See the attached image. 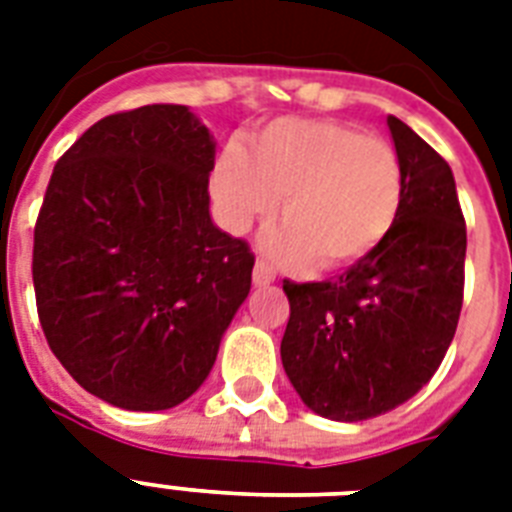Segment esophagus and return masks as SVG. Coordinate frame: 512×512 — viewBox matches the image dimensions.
Returning a JSON list of instances; mask_svg holds the SVG:
<instances>
[{"label": "esophagus", "mask_w": 512, "mask_h": 512, "mask_svg": "<svg viewBox=\"0 0 512 512\" xmlns=\"http://www.w3.org/2000/svg\"><path fill=\"white\" fill-rule=\"evenodd\" d=\"M252 281H255V287H268L276 281V271H273L271 265L265 263V260H257L255 273H252Z\"/></svg>", "instance_id": "esophagus-1"}]
</instances>
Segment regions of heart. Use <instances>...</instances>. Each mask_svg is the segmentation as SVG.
<instances>
[{
  "label": "heart",
  "instance_id": "obj_1",
  "mask_svg": "<svg viewBox=\"0 0 512 512\" xmlns=\"http://www.w3.org/2000/svg\"><path fill=\"white\" fill-rule=\"evenodd\" d=\"M212 191L225 220L244 231L281 199V231L265 239L287 265L340 271L364 260L396 225L404 172L396 148L358 127L279 119L249 146L220 156Z\"/></svg>",
  "mask_w": 512,
  "mask_h": 512
}]
</instances>
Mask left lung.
I'll list each match as a JSON object with an SVG mask.
<instances>
[{
	"instance_id": "obj_1",
	"label": "left lung",
	"mask_w": 512,
	"mask_h": 512,
	"mask_svg": "<svg viewBox=\"0 0 512 512\" xmlns=\"http://www.w3.org/2000/svg\"><path fill=\"white\" fill-rule=\"evenodd\" d=\"M404 172L396 225L335 281H284L281 364L303 404L358 422L396 409L436 374L465 289V217L452 167L388 116Z\"/></svg>"
}]
</instances>
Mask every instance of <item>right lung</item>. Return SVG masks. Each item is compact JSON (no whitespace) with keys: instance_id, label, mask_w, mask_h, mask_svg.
I'll list each match as a JSON object with an SVG mask.
<instances>
[{"instance_id":"1","label":"right lung","mask_w":512,"mask_h":512,"mask_svg":"<svg viewBox=\"0 0 512 512\" xmlns=\"http://www.w3.org/2000/svg\"><path fill=\"white\" fill-rule=\"evenodd\" d=\"M215 140L185 106L100 119L60 156L34 228L36 311L87 393L172 409L207 380L252 287L249 244L209 217Z\"/></svg>"}]
</instances>
